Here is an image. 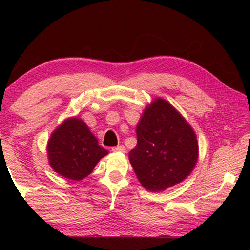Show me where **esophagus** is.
<instances>
[{
	"instance_id": "34e87169",
	"label": "esophagus",
	"mask_w": 250,
	"mask_h": 250,
	"mask_svg": "<svg viewBox=\"0 0 250 250\" xmlns=\"http://www.w3.org/2000/svg\"><path fill=\"white\" fill-rule=\"evenodd\" d=\"M111 151H112V152H122V153H125V147L124 146H118L112 147Z\"/></svg>"
}]
</instances>
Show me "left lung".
<instances>
[{"mask_svg": "<svg viewBox=\"0 0 250 250\" xmlns=\"http://www.w3.org/2000/svg\"><path fill=\"white\" fill-rule=\"evenodd\" d=\"M135 132L138 143L130 151L129 161L146 189L166 191L191 174L198 160L196 133L167 100H152Z\"/></svg>", "mask_w": 250, "mask_h": 250, "instance_id": "1", "label": "left lung"}]
</instances>
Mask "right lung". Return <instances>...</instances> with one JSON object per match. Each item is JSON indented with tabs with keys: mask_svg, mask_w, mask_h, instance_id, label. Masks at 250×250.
Returning <instances> with one entry per match:
<instances>
[{
	"mask_svg": "<svg viewBox=\"0 0 250 250\" xmlns=\"http://www.w3.org/2000/svg\"><path fill=\"white\" fill-rule=\"evenodd\" d=\"M46 150L50 167L71 181L87 177L109 153L99 146L86 122L78 117L67 118L53 131Z\"/></svg>",
	"mask_w": 250,
	"mask_h": 250,
	"instance_id": "1",
	"label": "right lung"
}]
</instances>
